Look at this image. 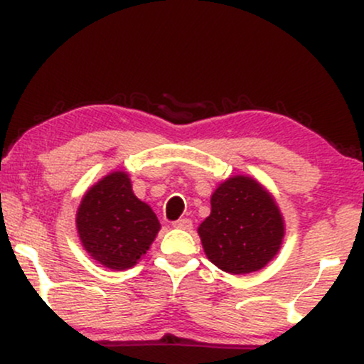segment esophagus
Here are the masks:
<instances>
[{
  "instance_id": "1",
  "label": "esophagus",
  "mask_w": 364,
  "mask_h": 364,
  "mask_svg": "<svg viewBox=\"0 0 364 364\" xmlns=\"http://www.w3.org/2000/svg\"><path fill=\"white\" fill-rule=\"evenodd\" d=\"M174 228L178 229H185V231H190L191 228H193V223H191V219H178L176 223H173Z\"/></svg>"
}]
</instances>
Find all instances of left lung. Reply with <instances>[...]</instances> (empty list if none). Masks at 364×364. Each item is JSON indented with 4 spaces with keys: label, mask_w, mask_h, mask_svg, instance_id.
Returning <instances> with one entry per match:
<instances>
[{
    "label": "left lung",
    "mask_w": 364,
    "mask_h": 364,
    "mask_svg": "<svg viewBox=\"0 0 364 364\" xmlns=\"http://www.w3.org/2000/svg\"><path fill=\"white\" fill-rule=\"evenodd\" d=\"M210 215L198 225L207 258L232 275L257 272L281 250L286 228L277 202L257 179L228 178L210 196Z\"/></svg>",
    "instance_id": "left-lung-1"
}]
</instances>
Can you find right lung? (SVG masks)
Segmentation results:
<instances>
[{
    "label": "right lung",
    "mask_w": 364,
    "mask_h": 364,
    "mask_svg": "<svg viewBox=\"0 0 364 364\" xmlns=\"http://www.w3.org/2000/svg\"><path fill=\"white\" fill-rule=\"evenodd\" d=\"M159 229L157 215L136 198L124 171H112L92 185L77 210V231L83 250L112 270L136 265Z\"/></svg>",
    "instance_id": "1"
}]
</instances>
